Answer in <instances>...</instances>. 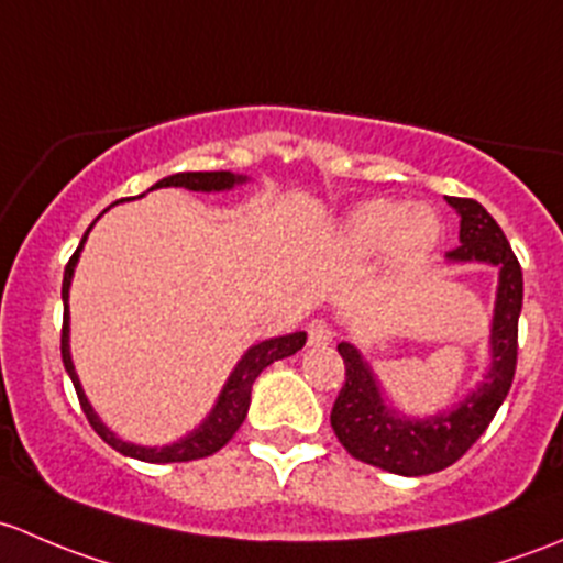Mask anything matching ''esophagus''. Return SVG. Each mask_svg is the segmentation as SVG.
<instances>
[{
    "instance_id": "obj_1",
    "label": "esophagus",
    "mask_w": 563,
    "mask_h": 563,
    "mask_svg": "<svg viewBox=\"0 0 563 563\" xmlns=\"http://www.w3.org/2000/svg\"><path fill=\"white\" fill-rule=\"evenodd\" d=\"M333 324L324 320L309 322V346H328L333 341Z\"/></svg>"
}]
</instances>
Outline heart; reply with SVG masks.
Wrapping results in <instances>:
<instances>
[{"mask_svg": "<svg viewBox=\"0 0 563 563\" xmlns=\"http://www.w3.org/2000/svg\"><path fill=\"white\" fill-rule=\"evenodd\" d=\"M442 239L439 213L426 202L374 197L352 208L339 228V246L352 257H371L385 249L387 263L396 268L417 265Z\"/></svg>", "mask_w": 563, "mask_h": 563, "instance_id": "b5f03b06", "label": "heart"}]
</instances>
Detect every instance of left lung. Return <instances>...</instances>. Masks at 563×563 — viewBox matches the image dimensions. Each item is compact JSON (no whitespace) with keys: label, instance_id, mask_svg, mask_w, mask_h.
Returning <instances> with one entry per match:
<instances>
[{"label":"left lung","instance_id":"1","mask_svg":"<svg viewBox=\"0 0 563 563\" xmlns=\"http://www.w3.org/2000/svg\"><path fill=\"white\" fill-rule=\"evenodd\" d=\"M461 217V246L448 252V263H485L498 271L494 322H490V366L483 382L455 404L431 417H407L390 407L374 368L355 344L341 341L346 382L330 411V426L346 453L404 477L442 472L477 442L512 387L518 363V317L523 306V274L496 219L468 197H448Z\"/></svg>","mask_w":563,"mask_h":563}]
</instances>
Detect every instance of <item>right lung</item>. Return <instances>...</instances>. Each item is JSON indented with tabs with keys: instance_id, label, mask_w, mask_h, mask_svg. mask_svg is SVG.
<instances>
[{
	"instance_id": "1",
	"label": "right lung",
	"mask_w": 563,
	"mask_h": 563,
	"mask_svg": "<svg viewBox=\"0 0 563 563\" xmlns=\"http://www.w3.org/2000/svg\"><path fill=\"white\" fill-rule=\"evenodd\" d=\"M246 181H249L246 176H239V173H230V170L173 173V176L156 181L152 189L184 187V189H189V192H228V189L239 187V184H246ZM152 189H148V192H152ZM95 222L89 224V230L95 228ZM89 230H86L84 241H80V246L75 249V254L69 257V263L65 268V282H62V300H65V324H62V361H65V368H67L69 379H73L75 393H78V401H80V407H84L86 417H89L91 428L100 433L102 442H108L110 448L119 450L121 455L137 457V461H146V463H181V461H197V457L213 455L217 450H222L230 439H233V433L239 431L241 422L246 420L249 401H252V385H254V379L260 376V371L268 368L271 363L295 355L298 350H303L306 333L303 330H298V333L276 335V339H265V341H260V344L249 346V350L243 352L239 366L233 368V374H230L228 382H224L222 393H219L217 404H213V409L208 411L206 420H202L195 431H189L187 437L178 439V442L162 444V448H146V444L124 442V439H119L113 431H110L106 422L100 420V415H97L95 407L89 404V398H86V393H84V385H80L78 374H75L73 355H69V284H73L75 265H78L80 252H84V243H86V239H89Z\"/></svg>"
}]
</instances>
